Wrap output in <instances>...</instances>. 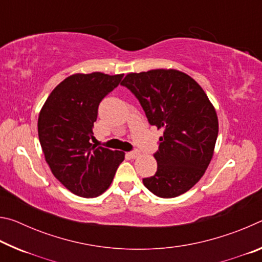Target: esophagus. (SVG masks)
<instances>
[{"label": "esophagus", "mask_w": 262, "mask_h": 262, "mask_svg": "<svg viewBox=\"0 0 262 262\" xmlns=\"http://www.w3.org/2000/svg\"><path fill=\"white\" fill-rule=\"evenodd\" d=\"M141 155V152L139 151V150H134V151H130L129 152V156L132 157V158H137Z\"/></svg>", "instance_id": "34e87169"}]
</instances>
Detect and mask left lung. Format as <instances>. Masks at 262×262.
<instances>
[{"mask_svg": "<svg viewBox=\"0 0 262 262\" xmlns=\"http://www.w3.org/2000/svg\"><path fill=\"white\" fill-rule=\"evenodd\" d=\"M122 85L135 95L150 125L163 129L155 176L143 179L159 198H176L205 174L214 155L219 119L214 105L187 74L176 69L129 73Z\"/></svg>", "mask_w": 262, "mask_h": 262, "instance_id": "1", "label": "left lung"}]
</instances>
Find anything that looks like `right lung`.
Masks as SVG:
<instances>
[{
  "instance_id": "1",
  "label": "right lung",
  "mask_w": 262,
  "mask_h": 262,
  "mask_svg": "<svg viewBox=\"0 0 262 262\" xmlns=\"http://www.w3.org/2000/svg\"><path fill=\"white\" fill-rule=\"evenodd\" d=\"M123 74H74L48 96L39 113L38 135L55 178L70 192L96 198L110 187L125 152L90 143L101 99Z\"/></svg>"
}]
</instances>
